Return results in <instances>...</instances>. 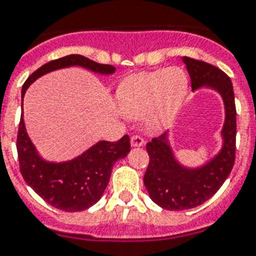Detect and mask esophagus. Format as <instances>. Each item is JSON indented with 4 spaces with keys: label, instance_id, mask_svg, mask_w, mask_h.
<instances>
[{
    "label": "esophagus",
    "instance_id": "1",
    "mask_svg": "<svg viewBox=\"0 0 256 256\" xmlns=\"http://www.w3.org/2000/svg\"><path fill=\"white\" fill-rule=\"evenodd\" d=\"M144 144V139L140 135H132V147H140Z\"/></svg>",
    "mask_w": 256,
    "mask_h": 256
}]
</instances>
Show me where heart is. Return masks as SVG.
Masks as SVG:
<instances>
[{"label": "heart", "mask_w": 256, "mask_h": 256, "mask_svg": "<svg viewBox=\"0 0 256 256\" xmlns=\"http://www.w3.org/2000/svg\"><path fill=\"white\" fill-rule=\"evenodd\" d=\"M188 80L182 68L139 72L121 82L116 92L118 109L126 117L146 114L151 130L166 128L181 108Z\"/></svg>", "instance_id": "heart-1"}]
</instances>
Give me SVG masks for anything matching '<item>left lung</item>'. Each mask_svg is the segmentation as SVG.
<instances>
[{"instance_id":"left-lung-1","label":"left lung","mask_w":256,"mask_h":256,"mask_svg":"<svg viewBox=\"0 0 256 256\" xmlns=\"http://www.w3.org/2000/svg\"><path fill=\"white\" fill-rule=\"evenodd\" d=\"M191 78L192 91L212 88L222 98L225 122L221 130L222 148L214 158L199 168H186L174 158L168 142V132L148 142L150 154L144 186L152 200L169 211H184L203 204L214 196L230 174L236 160V104L233 84L222 70L207 62L182 57Z\"/></svg>"}]
</instances>
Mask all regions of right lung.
Segmentation results:
<instances>
[{
	"label": "right lung",
	"mask_w": 256,
	"mask_h": 256,
	"mask_svg": "<svg viewBox=\"0 0 256 256\" xmlns=\"http://www.w3.org/2000/svg\"><path fill=\"white\" fill-rule=\"evenodd\" d=\"M82 66L102 75L113 74L116 68L102 65L80 54H70L54 60L32 72L22 87V98L27 88L38 78L58 68ZM23 106V104H22ZM19 168L24 181L46 203L66 212L84 211L102 196L108 186L112 168L117 160L130 152V138L124 135L117 142L102 140L80 156L64 162L45 161L38 154L26 132L23 113L16 138Z\"/></svg>",
	"instance_id": "obj_1"
}]
</instances>
